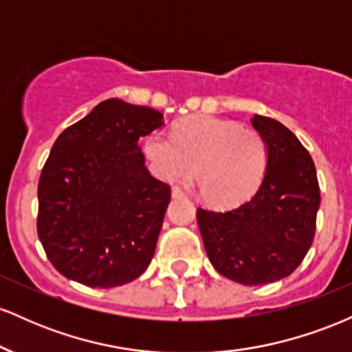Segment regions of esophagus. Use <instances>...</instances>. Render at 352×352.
Segmentation results:
<instances>
[{"label":"esophagus","instance_id":"34e87169","mask_svg":"<svg viewBox=\"0 0 352 352\" xmlns=\"http://www.w3.org/2000/svg\"><path fill=\"white\" fill-rule=\"evenodd\" d=\"M184 197V192L179 187H173L172 188V199H182Z\"/></svg>","mask_w":352,"mask_h":352}]
</instances>
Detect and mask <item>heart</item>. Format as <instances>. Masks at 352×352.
I'll use <instances>...</instances> for the list:
<instances>
[{"label":"heart","instance_id":"1","mask_svg":"<svg viewBox=\"0 0 352 352\" xmlns=\"http://www.w3.org/2000/svg\"><path fill=\"white\" fill-rule=\"evenodd\" d=\"M144 151L155 175L165 182L185 180L195 170L201 199L218 208L252 199L268 165V145L256 131L212 116L182 120L173 139L153 132Z\"/></svg>","mask_w":352,"mask_h":352}]
</instances>
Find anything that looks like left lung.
<instances>
[{"label":"left lung","mask_w":352,"mask_h":352,"mask_svg":"<svg viewBox=\"0 0 352 352\" xmlns=\"http://www.w3.org/2000/svg\"><path fill=\"white\" fill-rule=\"evenodd\" d=\"M252 124L268 145L258 192L228 212L197 210L210 263L246 286L278 281L300 266L321 201L316 167L298 137L272 117L253 116Z\"/></svg>","instance_id":"obj_1"}]
</instances>
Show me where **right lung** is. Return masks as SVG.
Masks as SVG:
<instances>
[{
    "mask_svg": "<svg viewBox=\"0 0 352 352\" xmlns=\"http://www.w3.org/2000/svg\"><path fill=\"white\" fill-rule=\"evenodd\" d=\"M162 125L155 109L107 99L56 139L38 184V236L63 276L114 288L151 265L170 187L147 170L139 139Z\"/></svg>",
    "mask_w": 352,
    "mask_h": 352,
    "instance_id": "right-lung-1",
    "label": "right lung"
}]
</instances>
